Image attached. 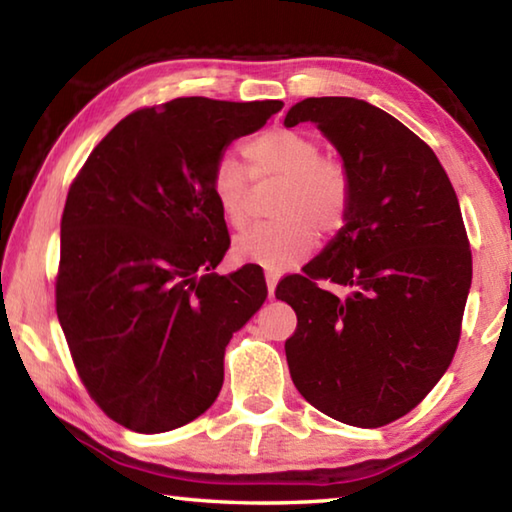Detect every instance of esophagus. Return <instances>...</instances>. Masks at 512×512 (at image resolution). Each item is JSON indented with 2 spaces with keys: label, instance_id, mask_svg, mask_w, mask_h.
Wrapping results in <instances>:
<instances>
[{
  "label": "esophagus",
  "instance_id": "1",
  "mask_svg": "<svg viewBox=\"0 0 512 512\" xmlns=\"http://www.w3.org/2000/svg\"><path fill=\"white\" fill-rule=\"evenodd\" d=\"M266 287H268V296L275 298V287H277V280H280V273L277 271H266Z\"/></svg>",
  "mask_w": 512,
  "mask_h": 512
}]
</instances>
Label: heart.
Instances as JSON below:
<instances>
[{
  "mask_svg": "<svg viewBox=\"0 0 512 512\" xmlns=\"http://www.w3.org/2000/svg\"><path fill=\"white\" fill-rule=\"evenodd\" d=\"M244 158L255 180H282L273 214L277 221L253 225L237 235L235 257L280 271L314 250L318 230L334 235L350 212V176L343 164L320 155L314 137L291 128H273L244 144ZM216 207L225 223L239 228L248 219L250 183L230 155L216 160L210 178Z\"/></svg>",
  "mask_w": 512,
  "mask_h": 512,
  "instance_id": "1",
  "label": "heart"
}]
</instances>
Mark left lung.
<instances>
[{
    "instance_id": "8db88e82",
    "label": "left lung",
    "mask_w": 512,
    "mask_h": 512,
    "mask_svg": "<svg viewBox=\"0 0 512 512\" xmlns=\"http://www.w3.org/2000/svg\"><path fill=\"white\" fill-rule=\"evenodd\" d=\"M302 121L339 151L352 192L336 237L275 289L298 316L284 343L289 372L329 418L384 427L415 409L454 359L472 284L461 207L436 153L372 103L311 97L291 106L284 126Z\"/></svg>"
}]
</instances>
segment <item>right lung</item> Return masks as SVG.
I'll list each match as a JSON object with an SVG mask.
<instances>
[{
    "mask_svg": "<svg viewBox=\"0 0 512 512\" xmlns=\"http://www.w3.org/2000/svg\"><path fill=\"white\" fill-rule=\"evenodd\" d=\"M282 106L185 97L135 110L69 187L56 314L90 397L121 427L178 429L219 395L225 345L268 291L255 266L212 273L230 237L210 178Z\"/></svg>",
    "mask_w": 512,
    "mask_h": 512,
    "instance_id": "obj_1",
    "label": "right lung"
}]
</instances>
